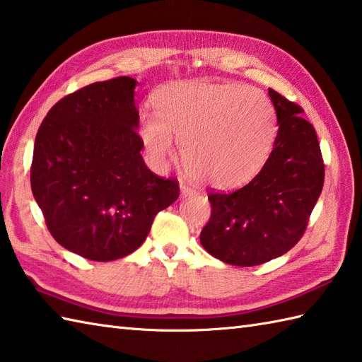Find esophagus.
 I'll use <instances>...</instances> for the list:
<instances>
[{
  "mask_svg": "<svg viewBox=\"0 0 362 362\" xmlns=\"http://www.w3.org/2000/svg\"><path fill=\"white\" fill-rule=\"evenodd\" d=\"M180 189H181V195H182V198H184V197H192V195H195V194H197L195 189L189 187L187 184H181Z\"/></svg>",
  "mask_w": 362,
  "mask_h": 362,
  "instance_id": "esophagus-1",
  "label": "esophagus"
}]
</instances>
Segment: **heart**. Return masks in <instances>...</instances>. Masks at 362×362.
<instances>
[{
	"mask_svg": "<svg viewBox=\"0 0 362 362\" xmlns=\"http://www.w3.org/2000/svg\"><path fill=\"white\" fill-rule=\"evenodd\" d=\"M144 114L139 136L154 167L173 154V139L187 170L212 187L231 189L262 167L275 139V110L265 95L238 84H172Z\"/></svg>",
	"mask_w": 362,
	"mask_h": 362,
	"instance_id": "obj_1",
	"label": "heart"
}]
</instances>
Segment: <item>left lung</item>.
I'll use <instances>...</instances> for the list:
<instances>
[{
    "mask_svg": "<svg viewBox=\"0 0 362 362\" xmlns=\"http://www.w3.org/2000/svg\"><path fill=\"white\" fill-rule=\"evenodd\" d=\"M278 134L261 172L247 186L211 192L200 242L217 259L252 267L281 256L303 235L325 180L320 145L303 109L269 88Z\"/></svg>",
    "mask_w": 362,
    "mask_h": 362,
    "instance_id": "left-lung-1",
    "label": "left lung"
}]
</instances>
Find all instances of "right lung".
<instances>
[{
    "instance_id": "add662e5",
    "label": "right lung",
    "mask_w": 362,
    "mask_h": 362,
    "mask_svg": "<svg viewBox=\"0 0 362 362\" xmlns=\"http://www.w3.org/2000/svg\"><path fill=\"white\" fill-rule=\"evenodd\" d=\"M136 84L119 76L79 88L35 136L33 195L56 242L90 261L134 252L180 197L178 181L154 175L140 154Z\"/></svg>"
}]
</instances>
